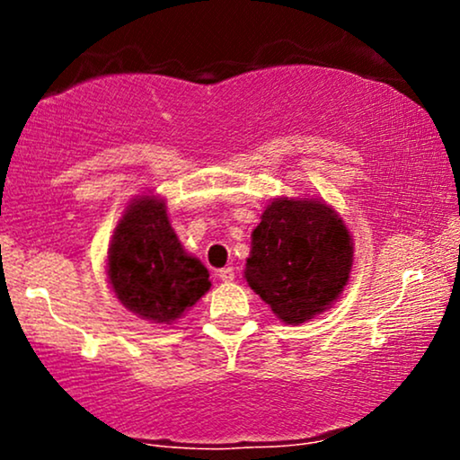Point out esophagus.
<instances>
[{
	"label": "esophagus",
	"mask_w": 460,
	"mask_h": 460,
	"mask_svg": "<svg viewBox=\"0 0 460 460\" xmlns=\"http://www.w3.org/2000/svg\"><path fill=\"white\" fill-rule=\"evenodd\" d=\"M218 279L223 283H231L235 279V272H234V268H223V270H218Z\"/></svg>",
	"instance_id": "1"
}]
</instances>
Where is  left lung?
Wrapping results in <instances>:
<instances>
[{"mask_svg":"<svg viewBox=\"0 0 460 460\" xmlns=\"http://www.w3.org/2000/svg\"><path fill=\"white\" fill-rule=\"evenodd\" d=\"M251 240L246 283L285 324L315 318L344 292L352 235L324 200L274 199Z\"/></svg>","mask_w":460,"mask_h":460,"instance_id":"obj_1","label":"left lung"}]
</instances>
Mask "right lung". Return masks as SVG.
<instances>
[{"instance_id":"right-lung-1","label":"right lung","mask_w":460,"mask_h":460,"mask_svg":"<svg viewBox=\"0 0 460 460\" xmlns=\"http://www.w3.org/2000/svg\"><path fill=\"white\" fill-rule=\"evenodd\" d=\"M108 281L125 309L153 324L181 318L212 288L208 268L183 251L160 197H138L116 225Z\"/></svg>"}]
</instances>
